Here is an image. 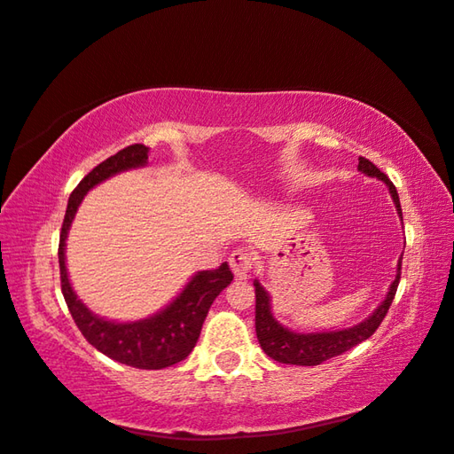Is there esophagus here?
I'll list each match as a JSON object with an SVG mask.
<instances>
[{"label": "esophagus", "mask_w": 454, "mask_h": 454, "mask_svg": "<svg viewBox=\"0 0 454 454\" xmlns=\"http://www.w3.org/2000/svg\"><path fill=\"white\" fill-rule=\"evenodd\" d=\"M229 266H231V270H233L235 278L245 279L248 276L250 268L254 266V258L248 253V250L239 248V250H233V254L229 256Z\"/></svg>", "instance_id": "34e87169"}]
</instances>
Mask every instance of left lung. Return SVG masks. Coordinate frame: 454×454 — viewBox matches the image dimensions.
Masks as SVG:
<instances>
[{
    "mask_svg": "<svg viewBox=\"0 0 454 454\" xmlns=\"http://www.w3.org/2000/svg\"><path fill=\"white\" fill-rule=\"evenodd\" d=\"M357 168L367 176L379 178L388 186V192L395 200V206L398 215L402 219V207L396 186L390 183V178L380 173V170L371 163L369 159L359 157ZM400 270H402V256L398 260L396 278L390 284L388 294L385 301L375 309V312L369 318H365L359 325L346 328V330H334V332H312V334H301V332H294L286 326H281L274 318V312L270 307V295L268 291L260 286V281L254 279V294H256V336L260 341V348L266 351L274 361L289 365H320L328 361L330 357L341 356L344 351L356 348L361 341H365L375 334V330L380 326L382 318L387 317V312L392 305V299L396 295V289L400 284Z\"/></svg>",
    "mask_w": 454,
    "mask_h": 454,
    "instance_id": "8db88e82",
    "label": "left lung"
}]
</instances>
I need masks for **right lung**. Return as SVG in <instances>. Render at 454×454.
<instances>
[{
	"mask_svg": "<svg viewBox=\"0 0 454 454\" xmlns=\"http://www.w3.org/2000/svg\"><path fill=\"white\" fill-rule=\"evenodd\" d=\"M147 153L149 147L142 144L128 145L120 149L116 155L97 165L77 184L67 201L62 233H59L58 262L62 294L67 309L89 344L97 348L100 354L118 361V364L136 369H165L186 359L190 351L194 349L211 303L233 281V274H231L227 262L217 270L198 271L173 303L159 310L157 315L136 322H113L93 315L77 299L66 270L67 231L72 227L75 211L85 194L93 186L122 173V170L144 167L147 163Z\"/></svg>",
	"mask_w": 454,
	"mask_h": 454,
	"instance_id": "add662e5",
	"label": "right lung"
}]
</instances>
